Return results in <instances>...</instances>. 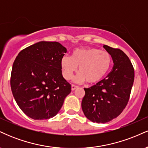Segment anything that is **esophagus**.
I'll return each mask as SVG.
<instances>
[{
  "instance_id": "34e87169",
  "label": "esophagus",
  "mask_w": 148,
  "mask_h": 148,
  "mask_svg": "<svg viewBox=\"0 0 148 148\" xmlns=\"http://www.w3.org/2000/svg\"><path fill=\"white\" fill-rule=\"evenodd\" d=\"M79 88V87H78V86H75V85H72V91L75 90L76 88Z\"/></svg>"
}]
</instances>
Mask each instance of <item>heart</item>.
I'll list each match as a JSON object with an SVG mask.
<instances>
[{
  "mask_svg": "<svg viewBox=\"0 0 148 148\" xmlns=\"http://www.w3.org/2000/svg\"><path fill=\"white\" fill-rule=\"evenodd\" d=\"M111 63V56L108 52L91 47L76 49L72 56H64L60 60L64 79H72L79 67V72L74 78V81L83 83L87 81L89 84L101 81L108 73Z\"/></svg>",
  "mask_w": 148,
  "mask_h": 148,
  "instance_id": "heart-1",
  "label": "heart"
}]
</instances>
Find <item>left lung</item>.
Masks as SVG:
<instances>
[{"label": "left lung", "mask_w": 148, "mask_h": 148, "mask_svg": "<svg viewBox=\"0 0 148 148\" xmlns=\"http://www.w3.org/2000/svg\"><path fill=\"white\" fill-rule=\"evenodd\" d=\"M103 47L113 62L111 72L90 88H84L81 102L85 116L93 123H106L118 116L127 106L134 81V70L126 54L119 49Z\"/></svg>", "instance_id": "obj_1"}]
</instances>
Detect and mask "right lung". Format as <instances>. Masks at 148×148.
Instances as JSON below:
<instances>
[{"label":"right lung","instance_id":"right-lung-1","mask_svg":"<svg viewBox=\"0 0 148 148\" xmlns=\"http://www.w3.org/2000/svg\"><path fill=\"white\" fill-rule=\"evenodd\" d=\"M66 52L59 42L42 41L23 49L16 56L11 89L18 106L29 118L40 120L54 117L71 92L60 66Z\"/></svg>","mask_w":148,"mask_h":148}]
</instances>
